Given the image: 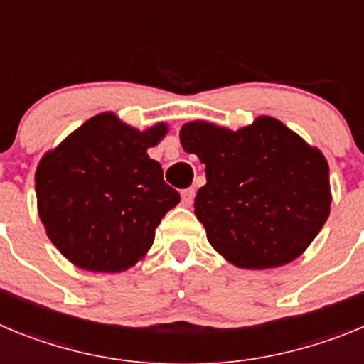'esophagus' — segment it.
<instances>
[{
	"mask_svg": "<svg viewBox=\"0 0 364 364\" xmlns=\"http://www.w3.org/2000/svg\"><path fill=\"white\" fill-rule=\"evenodd\" d=\"M193 200H195V189H184V191H182V205L189 208V205L193 204Z\"/></svg>",
	"mask_w": 364,
	"mask_h": 364,
	"instance_id": "34e87169",
	"label": "esophagus"
}]
</instances>
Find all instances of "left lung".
Returning a JSON list of instances; mask_svg holds the SVG:
<instances>
[{"label":"left lung","instance_id":"left-lung-1","mask_svg":"<svg viewBox=\"0 0 364 364\" xmlns=\"http://www.w3.org/2000/svg\"><path fill=\"white\" fill-rule=\"evenodd\" d=\"M180 144L205 166L195 215L215 252L244 269L279 268L306 252L332 204L319 147L266 114L237 131L188 122Z\"/></svg>","mask_w":364,"mask_h":364}]
</instances>
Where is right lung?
Returning a JSON list of instances; mask_svg holds the SVG:
<instances>
[{"mask_svg":"<svg viewBox=\"0 0 364 364\" xmlns=\"http://www.w3.org/2000/svg\"><path fill=\"white\" fill-rule=\"evenodd\" d=\"M167 131L166 122L140 131L114 112H100L41 156L38 215L69 262L120 273L147 255L156 226L180 202L147 154Z\"/></svg>","mask_w":364,"mask_h":364,"instance_id":"obj_1","label":"right lung"}]
</instances>
